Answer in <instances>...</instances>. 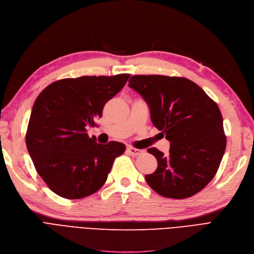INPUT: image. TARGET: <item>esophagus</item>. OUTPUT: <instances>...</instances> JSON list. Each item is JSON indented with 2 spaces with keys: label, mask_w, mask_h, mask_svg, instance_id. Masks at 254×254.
<instances>
[{
  "label": "esophagus",
  "mask_w": 254,
  "mask_h": 254,
  "mask_svg": "<svg viewBox=\"0 0 254 254\" xmlns=\"http://www.w3.org/2000/svg\"><path fill=\"white\" fill-rule=\"evenodd\" d=\"M127 152H128L130 155L136 156V155L142 154V153L144 152V150H143V149H137V148H134V147H128V148H127Z\"/></svg>",
  "instance_id": "1"
}]
</instances>
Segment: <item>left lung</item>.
<instances>
[{
    "instance_id": "1",
    "label": "left lung",
    "mask_w": 254,
    "mask_h": 254,
    "mask_svg": "<svg viewBox=\"0 0 254 254\" xmlns=\"http://www.w3.org/2000/svg\"><path fill=\"white\" fill-rule=\"evenodd\" d=\"M128 86L143 98L152 124L170 142L168 154L154 147L147 150L157 161L156 170L145 176L147 184L165 197L194 195L214 178L226 149L220 108L185 77L133 75Z\"/></svg>"
}]
</instances>
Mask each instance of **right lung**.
I'll return each mask as SVG.
<instances>
[{"label": "right lung", "mask_w": 254, "mask_h": 254, "mask_svg": "<svg viewBox=\"0 0 254 254\" xmlns=\"http://www.w3.org/2000/svg\"><path fill=\"white\" fill-rule=\"evenodd\" d=\"M130 74L64 78L50 84L33 104L26 146L40 177L58 195H91L106 182L117 156L126 147L89 137L87 127L124 87Z\"/></svg>", "instance_id": "add662e5"}]
</instances>
